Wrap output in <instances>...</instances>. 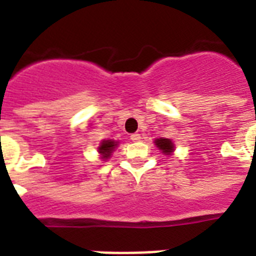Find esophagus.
Returning a JSON list of instances; mask_svg holds the SVG:
<instances>
[{"instance_id":"obj_1","label":"esophagus","mask_w":256,"mask_h":256,"mask_svg":"<svg viewBox=\"0 0 256 256\" xmlns=\"http://www.w3.org/2000/svg\"><path fill=\"white\" fill-rule=\"evenodd\" d=\"M130 140H132V142H140V136L138 134V132H134V134H132V136H130Z\"/></svg>"}]
</instances>
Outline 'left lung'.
<instances>
[{
  "label": "left lung",
  "instance_id": "obj_1",
  "mask_svg": "<svg viewBox=\"0 0 256 256\" xmlns=\"http://www.w3.org/2000/svg\"><path fill=\"white\" fill-rule=\"evenodd\" d=\"M154 144L158 148V150L162 152V154H164V156H172V152L175 150V144L171 140H168V138H156L154 140Z\"/></svg>",
  "mask_w": 256,
  "mask_h": 256
}]
</instances>
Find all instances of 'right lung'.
Segmentation results:
<instances>
[{"instance_id": "1", "label": "right lung", "mask_w": 256, "mask_h": 256, "mask_svg": "<svg viewBox=\"0 0 256 256\" xmlns=\"http://www.w3.org/2000/svg\"><path fill=\"white\" fill-rule=\"evenodd\" d=\"M118 144H120V142L114 140H100V146L96 148V152H98V154H100V160H108V158L112 156V152H114L116 148L118 146Z\"/></svg>"}]
</instances>
